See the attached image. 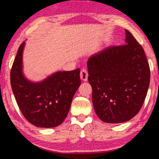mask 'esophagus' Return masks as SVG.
Wrapping results in <instances>:
<instances>
[{
  "label": "esophagus",
  "instance_id": "esophagus-1",
  "mask_svg": "<svg viewBox=\"0 0 159 159\" xmlns=\"http://www.w3.org/2000/svg\"><path fill=\"white\" fill-rule=\"evenodd\" d=\"M88 77V73L85 69H82L80 71V79L83 81H87Z\"/></svg>",
  "mask_w": 159,
  "mask_h": 159
}]
</instances>
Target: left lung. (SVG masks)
I'll return each instance as SVG.
<instances>
[{
  "label": "left lung",
  "mask_w": 159,
  "mask_h": 159,
  "mask_svg": "<svg viewBox=\"0 0 159 159\" xmlns=\"http://www.w3.org/2000/svg\"><path fill=\"white\" fill-rule=\"evenodd\" d=\"M88 81L98 116L108 123L128 121L143 105L150 69L143 48L125 30V44L104 48L88 60Z\"/></svg>",
  "instance_id": "8db88e82"
}]
</instances>
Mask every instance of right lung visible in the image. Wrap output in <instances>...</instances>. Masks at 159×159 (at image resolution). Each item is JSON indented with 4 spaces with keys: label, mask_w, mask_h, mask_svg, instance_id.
<instances>
[{
    "label": "right lung",
    "mask_w": 159,
    "mask_h": 159,
    "mask_svg": "<svg viewBox=\"0 0 159 159\" xmlns=\"http://www.w3.org/2000/svg\"><path fill=\"white\" fill-rule=\"evenodd\" d=\"M25 42L19 48L10 71L12 92L21 114L41 128L60 125L68 114L75 93L80 85V69L57 71L41 82H31L22 72Z\"/></svg>",
    "instance_id": "add662e5"
}]
</instances>
